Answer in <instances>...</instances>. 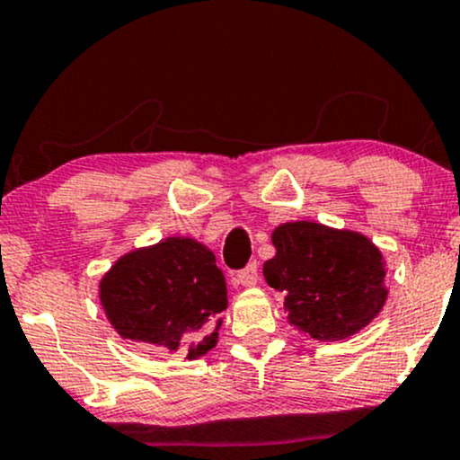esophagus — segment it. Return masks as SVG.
<instances>
[{
  "label": "esophagus",
  "instance_id": "34e87169",
  "mask_svg": "<svg viewBox=\"0 0 460 460\" xmlns=\"http://www.w3.org/2000/svg\"><path fill=\"white\" fill-rule=\"evenodd\" d=\"M257 279H260V268H257V261H251L246 268H242V270L237 272V283L246 285V288L255 285Z\"/></svg>",
  "mask_w": 460,
  "mask_h": 460
}]
</instances>
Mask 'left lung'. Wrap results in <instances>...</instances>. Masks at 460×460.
<instances>
[{"instance_id": "1", "label": "left lung", "mask_w": 460, "mask_h": 460, "mask_svg": "<svg viewBox=\"0 0 460 460\" xmlns=\"http://www.w3.org/2000/svg\"><path fill=\"white\" fill-rule=\"evenodd\" d=\"M272 244L277 255L263 263V277L285 292L289 324L314 340L355 335L383 309V257L367 237L318 223H288L274 229Z\"/></svg>"}]
</instances>
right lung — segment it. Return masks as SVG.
<instances>
[{
  "label": "right lung",
  "instance_id": "add662e5",
  "mask_svg": "<svg viewBox=\"0 0 460 460\" xmlns=\"http://www.w3.org/2000/svg\"><path fill=\"white\" fill-rule=\"evenodd\" d=\"M99 292L125 340L179 350L186 358L212 350L226 309V283L214 252L190 237H168L120 257Z\"/></svg>",
  "mask_w": 460,
  "mask_h": 460
}]
</instances>
